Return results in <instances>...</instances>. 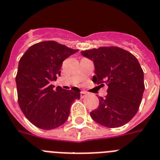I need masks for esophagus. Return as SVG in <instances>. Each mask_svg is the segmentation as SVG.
<instances>
[{
  "instance_id": "obj_1",
  "label": "esophagus",
  "mask_w": 160,
  "mask_h": 160,
  "mask_svg": "<svg viewBox=\"0 0 160 160\" xmlns=\"http://www.w3.org/2000/svg\"><path fill=\"white\" fill-rule=\"evenodd\" d=\"M86 96H87V93H86V92H84V91L80 92V98H85Z\"/></svg>"
}]
</instances>
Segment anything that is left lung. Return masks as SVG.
<instances>
[{"mask_svg": "<svg viewBox=\"0 0 160 160\" xmlns=\"http://www.w3.org/2000/svg\"><path fill=\"white\" fill-rule=\"evenodd\" d=\"M95 68L93 82L108 86L98 108L90 112L96 122L114 128L125 125L137 112L142 99L144 72L133 54L118 47H101L81 52ZM100 85V86H101Z\"/></svg>", "mask_w": 160, "mask_h": 160, "instance_id": "obj_1", "label": "left lung"}]
</instances>
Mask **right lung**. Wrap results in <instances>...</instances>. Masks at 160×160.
I'll return each instance as SVG.
<instances>
[{"mask_svg":"<svg viewBox=\"0 0 160 160\" xmlns=\"http://www.w3.org/2000/svg\"><path fill=\"white\" fill-rule=\"evenodd\" d=\"M78 52L55 41H44L31 46L19 62L16 81L18 102L26 118L35 127L52 130L63 125L70 108L80 90L57 87L52 81L61 75L62 62Z\"/></svg>","mask_w":160,"mask_h":160,"instance_id":"add662e5","label":"right lung"}]
</instances>
